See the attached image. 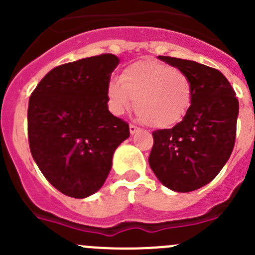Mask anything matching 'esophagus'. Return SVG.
<instances>
[{
	"label": "esophagus",
	"instance_id": "obj_1",
	"mask_svg": "<svg viewBox=\"0 0 255 255\" xmlns=\"http://www.w3.org/2000/svg\"><path fill=\"white\" fill-rule=\"evenodd\" d=\"M138 129H139V128L138 127H137V126H134V125H129V133H130V134H134V133H137V132H138Z\"/></svg>",
	"mask_w": 255,
	"mask_h": 255
}]
</instances>
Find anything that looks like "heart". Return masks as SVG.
Wrapping results in <instances>:
<instances>
[{
	"label": "heart",
	"mask_w": 255,
	"mask_h": 255,
	"mask_svg": "<svg viewBox=\"0 0 255 255\" xmlns=\"http://www.w3.org/2000/svg\"><path fill=\"white\" fill-rule=\"evenodd\" d=\"M107 98L114 116L125 114L134 103L139 120L152 127L167 128L189 111L192 80L181 69L146 59L128 65L121 78H111Z\"/></svg>",
	"instance_id": "obj_1"
}]
</instances>
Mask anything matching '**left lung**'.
Segmentation results:
<instances>
[{
  "label": "left lung",
  "instance_id": "8db88e82",
  "mask_svg": "<svg viewBox=\"0 0 255 255\" xmlns=\"http://www.w3.org/2000/svg\"><path fill=\"white\" fill-rule=\"evenodd\" d=\"M192 80V99L182 121L153 132L148 162L167 189L190 192L213 181L234 148L239 102L216 69L185 59L158 56Z\"/></svg>",
  "mask_w": 255,
  "mask_h": 255
}]
</instances>
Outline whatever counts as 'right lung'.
<instances>
[{"label":"right lung","instance_id":"1","mask_svg":"<svg viewBox=\"0 0 255 255\" xmlns=\"http://www.w3.org/2000/svg\"><path fill=\"white\" fill-rule=\"evenodd\" d=\"M120 64L113 54L56 66L28 101V143L37 167L64 195L85 199L98 191L114 151L129 137L125 121L108 111L107 85Z\"/></svg>","mask_w":255,"mask_h":255}]
</instances>
